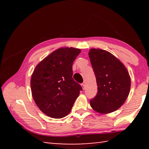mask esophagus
<instances>
[{
    "label": "esophagus",
    "instance_id": "esophagus-1",
    "mask_svg": "<svg viewBox=\"0 0 149 149\" xmlns=\"http://www.w3.org/2000/svg\"><path fill=\"white\" fill-rule=\"evenodd\" d=\"M81 87H82V89L84 90V89H85V85H84V84H81Z\"/></svg>",
    "mask_w": 149,
    "mask_h": 149
}]
</instances>
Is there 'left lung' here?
<instances>
[{
	"mask_svg": "<svg viewBox=\"0 0 149 149\" xmlns=\"http://www.w3.org/2000/svg\"><path fill=\"white\" fill-rule=\"evenodd\" d=\"M89 56L98 86L97 95L90 100L91 107L100 114L114 112L130 94L129 72L118 58L105 50L91 49Z\"/></svg>",
	"mask_w": 149,
	"mask_h": 149,
	"instance_id": "obj_1",
	"label": "left lung"
}]
</instances>
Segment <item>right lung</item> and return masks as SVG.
<instances>
[{
	"mask_svg": "<svg viewBox=\"0 0 149 149\" xmlns=\"http://www.w3.org/2000/svg\"><path fill=\"white\" fill-rule=\"evenodd\" d=\"M80 52L75 48H60L35 67L31 78L33 99L48 116H66L79 95L82 88L73 79L72 65Z\"/></svg>",
	"mask_w": 149,
	"mask_h": 149,
	"instance_id": "obj_1",
	"label": "right lung"
}]
</instances>
